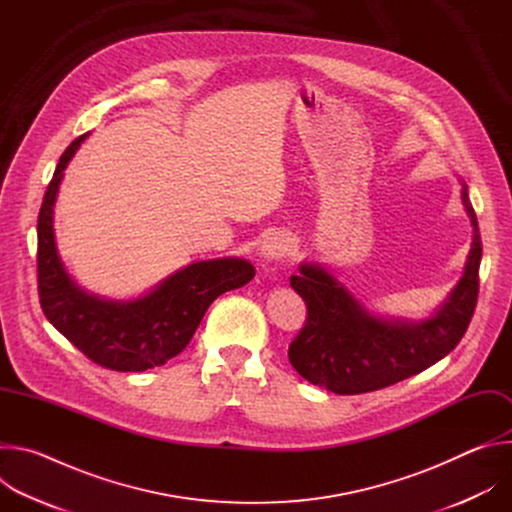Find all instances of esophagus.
I'll list each match as a JSON object with an SVG mask.
<instances>
[{
    "label": "esophagus",
    "instance_id": "34e87169",
    "mask_svg": "<svg viewBox=\"0 0 512 512\" xmlns=\"http://www.w3.org/2000/svg\"><path fill=\"white\" fill-rule=\"evenodd\" d=\"M289 247H291V237L287 233H273L263 241L261 255L267 261H279L289 253Z\"/></svg>",
    "mask_w": 512,
    "mask_h": 512
}]
</instances>
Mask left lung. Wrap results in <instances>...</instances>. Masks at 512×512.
I'll return each mask as SVG.
<instances>
[{"label":"left lung","mask_w":512,"mask_h":512,"mask_svg":"<svg viewBox=\"0 0 512 512\" xmlns=\"http://www.w3.org/2000/svg\"><path fill=\"white\" fill-rule=\"evenodd\" d=\"M462 200L474 227L466 271L450 300L425 322H387L369 316L330 273L302 265L289 283L306 302L304 328L287 356L306 381L338 395L385 389L425 371L450 354L468 330L478 302L482 241L464 186Z\"/></svg>","instance_id":"obj_1"}]
</instances>
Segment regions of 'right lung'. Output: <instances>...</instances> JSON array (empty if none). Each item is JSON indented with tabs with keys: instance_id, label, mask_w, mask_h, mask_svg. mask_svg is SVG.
<instances>
[{
	"instance_id": "obj_1",
	"label": "right lung",
	"mask_w": 512,
	"mask_h": 512,
	"mask_svg": "<svg viewBox=\"0 0 512 512\" xmlns=\"http://www.w3.org/2000/svg\"><path fill=\"white\" fill-rule=\"evenodd\" d=\"M87 135L77 137L60 156L38 214L40 306L48 322L99 367L148 371L182 352L208 306L225 291L249 283L255 269L245 259H212L188 265L135 302L89 296L64 271L52 229L62 172Z\"/></svg>"
}]
</instances>
